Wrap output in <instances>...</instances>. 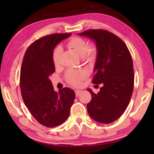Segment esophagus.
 Listing matches in <instances>:
<instances>
[{
  "label": "esophagus",
  "instance_id": "esophagus-1",
  "mask_svg": "<svg viewBox=\"0 0 154 154\" xmlns=\"http://www.w3.org/2000/svg\"><path fill=\"white\" fill-rule=\"evenodd\" d=\"M82 92V90H76L75 91V95H76V96L77 97V96H79L80 95V94Z\"/></svg>",
  "mask_w": 154,
  "mask_h": 154
}]
</instances>
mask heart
<instances>
[{
	"label": "heart",
	"instance_id": "heart-1",
	"mask_svg": "<svg viewBox=\"0 0 154 154\" xmlns=\"http://www.w3.org/2000/svg\"><path fill=\"white\" fill-rule=\"evenodd\" d=\"M67 45L72 48L78 55L88 60H92L96 55V48L95 45L89 46L88 43L84 38L79 36H74L67 42ZM62 49L60 46L56 47L53 51V62L56 66H58L60 61V56ZM86 71L83 70H69L66 73L68 82L73 85H79L83 79L87 77Z\"/></svg>",
	"mask_w": 154,
	"mask_h": 154
}]
</instances>
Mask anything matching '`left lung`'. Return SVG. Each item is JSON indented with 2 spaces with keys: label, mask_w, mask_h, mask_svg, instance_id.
<instances>
[{
  "label": "left lung",
  "mask_w": 154,
  "mask_h": 154,
  "mask_svg": "<svg viewBox=\"0 0 154 154\" xmlns=\"http://www.w3.org/2000/svg\"><path fill=\"white\" fill-rule=\"evenodd\" d=\"M95 42L96 60L92 83L100 84L98 93L87 89L92 100L87 105L90 116L102 124L116 121L126 110L134 88L132 56L120 38L105 30H88L78 34Z\"/></svg>",
  "instance_id": "8db88e82"
}]
</instances>
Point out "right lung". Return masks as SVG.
<instances>
[{
    "label": "right lung",
    "mask_w": 154,
    "mask_h": 154,
    "mask_svg": "<svg viewBox=\"0 0 154 154\" xmlns=\"http://www.w3.org/2000/svg\"><path fill=\"white\" fill-rule=\"evenodd\" d=\"M71 33L52 34L40 38L26 49L20 70L21 94L25 105L38 123L48 128L66 120L75 98L69 88L54 90L49 76L55 72L54 49Z\"/></svg>",
    "instance_id": "1"
}]
</instances>
